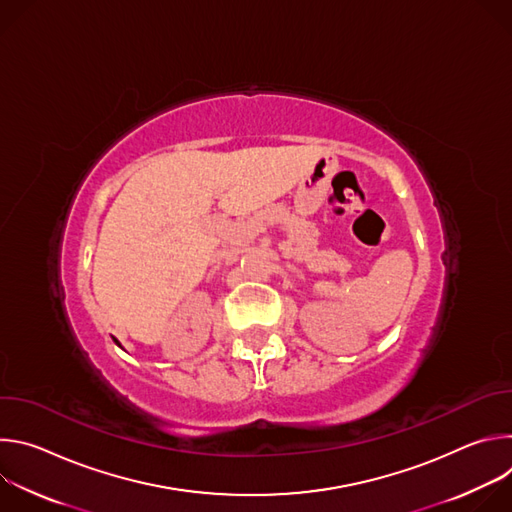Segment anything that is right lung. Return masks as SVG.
<instances>
[{"label":"right lung","instance_id":"right-lung-1","mask_svg":"<svg viewBox=\"0 0 512 512\" xmlns=\"http://www.w3.org/2000/svg\"><path fill=\"white\" fill-rule=\"evenodd\" d=\"M115 342H117V340H115ZM117 344H119V342H117Z\"/></svg>","mask_w":512,"mask_h":512}]
</instances>
